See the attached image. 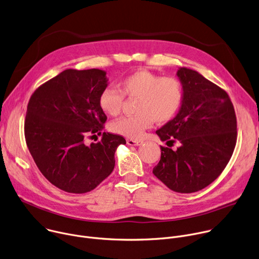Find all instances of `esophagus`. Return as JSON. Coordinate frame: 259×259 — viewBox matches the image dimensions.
Instances as JSON below:
<instances>
[{
  "label": "esophagus",
  "instance_id": "obj_1",
  "mask_svg": "<svg viewBox=\"0 0 259 259\" xmlns=\"http://www.w3.org/2000/svg\"><path fill=\"white\" fill-rule=\"evenodd\" d=\"M142 143L141 140H135V139H127L128 145H140Z\"/></svg>",
  "mask_w": 259,
  "mask_h": 259
}]
</instances>
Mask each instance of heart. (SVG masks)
<instances>
[{
    "mask_svg": "<svg viewBox=\"0 0 259 259\" xmlns=\"http://www.w3.org/2000/svg\"><path fill=\"white\" fill-rule=\"evenodd\" d=\"M182 82L173 76L161 77L146 69L136 70L123 78L120 90L106 87L99 95L100 108L107 115L117 116L122 109L124 96L137 98L134 116L122 117L109 124L113 132L133 138H141L154 121L164 124L172 120L183 100Z\"/></svg>",
    "mask_w": 259,
    "mask_h": 259,
    "instance_id": "1",
    "label": "heart"
}]
</instances>
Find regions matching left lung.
I'll return each mask as SVG.
<instances>
[{
    "mask_svg": "<svg viewBox=\"0 0 259 259\" xmlns=\"http://www.w3.org/2000/svg\"><path fill=\"white\" fill-rule=\"evenodd\" d=\"M177 77L184 90L179 113L156 133L167 145L178 141L179 146L161 145L153 173L170 190L191 194L208 187L230 162L237 117L229 94L198 71L180 67Z\"/></svg>",
    "mask_w": 259,
    "mask_h": 259,
    "instance_id": "8db88e82",
    "label": "left lung"
}]
</instances>
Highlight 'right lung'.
<instances>
[{"label":"right lung","instance_id":"obj_1","mask_svg":"<svg viewBox=\"0 0 259 259\" xmlns=\"http://www.w3.org/2000/svg\"><path fill=\"white\" fill-rule=\"evenodd\" d=\"M101 69H65L42 84L29 98L24 120L28 151L41 173L70 194L94 190L115 168V152L123 136L102 133L106 116L98 99L107 86ZM91 137V136H90Z\"/></svg>","mask_w":259,"mask_h":259}]
</instances>
